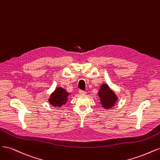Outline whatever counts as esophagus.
Returning <instances> with one entry per match:
<instances>
[{
	"label": "esophagus",
	"mask_w": 160,
	"mask_h": 160,
	"mask_svg": "<svg viewBox=\"0 0 160 160\" xmlns=\"http://www.w3.org/2000/svg\"><path fill=\"white\" fill-rule=\"evenodd\" d=\"M79 93L80 95H85V94H86V91H82V90H79Z\"/></svg>",
	"instance_id": "esophagus-1"
}]
</instances>
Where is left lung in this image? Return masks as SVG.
<instances>
[{
    "label": "left lung",
    "mask_w": 160,
    "mask_h": 160,
    "mask_svg": "<svg viewBox=\"0 0 160 160\" xmlns=\"http://www.w3.org/2000/svg\"><path fill=\"white\" fill-rule=\"evenodd\" d=\"M98 95L101 106L105 109L109 110L112 108L118 100V96L107 83H103L101 85Z\"/></svg>",
    "instance_id": "left-lung-1"
}]
</instances>
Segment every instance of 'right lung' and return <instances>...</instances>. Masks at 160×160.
<instances>
[{"mask_svg": "<svg viewBox=\"0 0 160 160\" xmlns=\"http://www.w3.org/2000/svg\"><path fill=\"white\" fill-rule=\"evenodd\" d=\"M71 95L64 88L57 87L55 90L50 95L48 101L52 107L60 108L62 105L66 104L69 99V96Z\"/></svg>", "mask_w": 160, "mask_h": 160, "instance_id": "1", "label": "right lung"}]
</instances>
